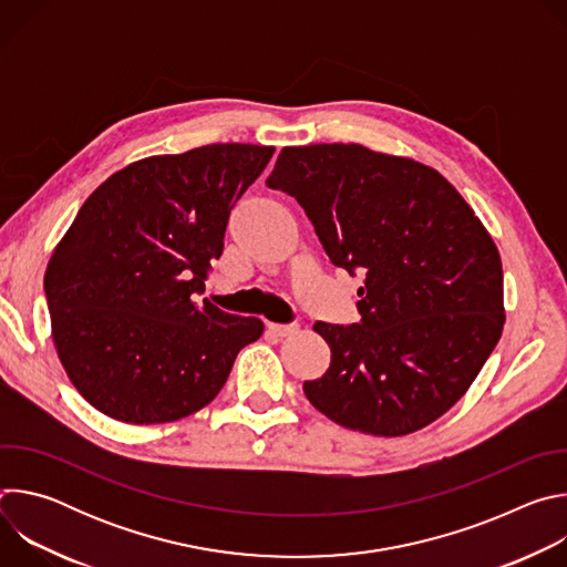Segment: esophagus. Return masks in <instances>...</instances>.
Masks as SVG:
<instances>
[{"label":"esophagus","mask_w":567,"mask_h":567,"mask_svg":"<svg viewBox=\"0 0 567 567\" xmlns=\"http://www.w3.org/2000/svg\"><path fill=\"white\" fill-rule=\"evenodd\" d=\"M267 328H269V332L276 334V337H291V334L298 332V326H293V322H291V326H278V322H269Z\"/></svg>","instance_id":"34e87169"}]
</instances>
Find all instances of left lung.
I'll return each mask as SVG.
<instances>
[{"label":"left lung","instance_id":"left-lung-1","mask_svg":"<svg viewBox=\"0 0 567 567\" xmlns=\"http://www.w3.org/2000/svg\"><path fill=\"white\" fill-rule=\"evenodd\" d=\"M267 186L293 197L334 267L363 271L361 322L313 330L332 361L311 406L379 437L415 433L468 390L503 326L492 235L433 168L359 143L282 147Z\"/></svg>","mask_w":567,"mask_h":567}]
</instances>
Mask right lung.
<instances>
[{
  "label": "right lung",
  "mask_w": 567,
  "mask_h": 567,
  "mask_svg": "<svg viewBox=\"0 0 567 567\" xmlns=\"http://www.w3.org/2000/svg\"><path fill=\"white\" fill-rule=\"evenodd\" d=\"M276 147L213 143L147 156L103 182L78 210L44 274L58 357L96 411L166 424L210 403L262 320L204 291L230 208Z\"/></svg>",
  "instance_id": "add662e5"
}]
</instances>
